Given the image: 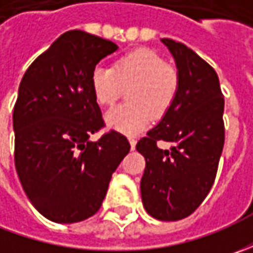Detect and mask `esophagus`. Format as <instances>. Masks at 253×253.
<instances>
[{
    "label": "esophagus",
    "instance_id": "obj_1",
    "mask_svg": "<svg viewBox=\"0 0 253 253\" xmlns=\"http://www.w3.org/2000/svg\"><path fill=\"white\" fill-rule=\"evenodd\" d=\"M129 145H131V149L133 151L135 149V145H136V141L133 138H129Z\"/></svg>",
    "mask_w": 253,
    "mask_h": 253
}]
</instances>
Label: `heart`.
<instances>
[{"label": "heart", "mask_w": 253, "mask_h": 253, "mask_svg": "<svg viewBox=\"0 0 253 253\" xmlns=\"http://www.w3.org/2000/svg\"><path fill=\"white\" fill-rule=\"evenodd\" d=\"M177 85V72L149 49L122 56L115 69L100 64L91 73L92 94L101 105L114 104L125 88L131 87L129 102L120 104L105 114V124L126 135L145 129L152 114L161 117L173 101Z\"/></svg>", "instance_id": "b5f03b06"}]
</instances>
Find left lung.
I'll return each instance as SVG.
<instances>
[{"mask_svg": "<svg viewBox=\"0 0 253 253\" xmlns=\"http://www.w3.org/2000/svg\"><path fill=\"white\" fill-rule=\"evenodd\" d=\"M174 59L179 85L162 120L136 143L146 166L143 207L153 218L189 217L212 187L224 148V97L215 70L186 44L163 38ZM170 141V150L157 148Z\"/></svg>", "mask_w": 253, "mask_h": 253, "instance_id": "1", "label": "left lung"}]
</instances>
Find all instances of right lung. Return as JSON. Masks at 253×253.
I'll use <instances>...</instances> for the list:
<instances>
[{
    "label": "right lung",
    "instance_id": "add662e5",
    "mask_svg": "<svg viewBox=\"0 0 253 253\" xmlns=\"http://www.w3.org/2000/svg\"><path fill=\"white\" fill-rule=\"evenodd\" d=\"M118 46L84 31L59 36L24 74L14 107L15 168L32 206L57 224L94 215L112 173L131 149L102 125L91 73Z\"/></svg>",
    "mask_w": 253,
    "mask_h": 253
}]
</instances>
